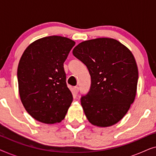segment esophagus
I'll use <instances>...</instances> for the list:
<instances>
[{"mask_svg":"<svg viewBox=\"0 0 156 156\" xmlns=\"http://www.w3.org/2000/svg\"><path fill=\"white\" fill-rule=\"evenodd\" d=\"M74 92L75 94H77L79 92V87H74Z\"/></svg>","mask_w":156,"mask_h":156,"instance_id":"34e87169","label":"esophagus"}]
</instances>
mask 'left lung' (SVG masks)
<instances>
[{
	"label": "left lung",
	"instance_id": "8db88e82",
	"mask_svg": "<svg viewBox=\"0 0 156 156\" xmlns=\"http://www.w3.org/2000/svg\"><path fill=\"white\" fill-rule=\"evenodd\" d=\"M72 53L91 75L90 91L81 99L85 116L96 126L116 124L137 92L138 67L131 50L118 40L101 37L80 42Z\"/></svg>",
	"mask_w": 156,
	"mask_h": 156
}]
</instances>
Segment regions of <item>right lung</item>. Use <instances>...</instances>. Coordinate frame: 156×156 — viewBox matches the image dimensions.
Returning <instances> with one entry per match:
<instances>
[{"instance_id":"obj_1","label":"right lung","mask_w":156,"mask_h":156,"mask_svg":"<svg viewBox=\"0 0 156 156\" xmlns=\"http://www.w3.org/2000/svg\"><path fill=\"white\" fill-rule=\"evenodd\" d=\"M74 44L69 38L48 36L32 42L20 57L19 95L27 112L40 122H61L71 105L63 64Z\"/></svg>"}]
</instances>
